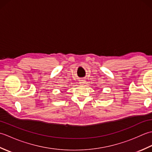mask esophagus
Instances as JSON below:
<instances>
[{"label": "esophagus", "instance_id": "obj_1", "mask_svg": "<svg viewBox=\"0 0 152 152\" xmlns=\"http://www.w3.org/2000/svg\"><path fill=\"white\" fill-rule=\"evenodd\" d=\"M85 83H86L85 80H80L79 81V83L80 85H84Z\"/></svg>", "mask_w": 152, "mask_h": 152}]
</instances>
